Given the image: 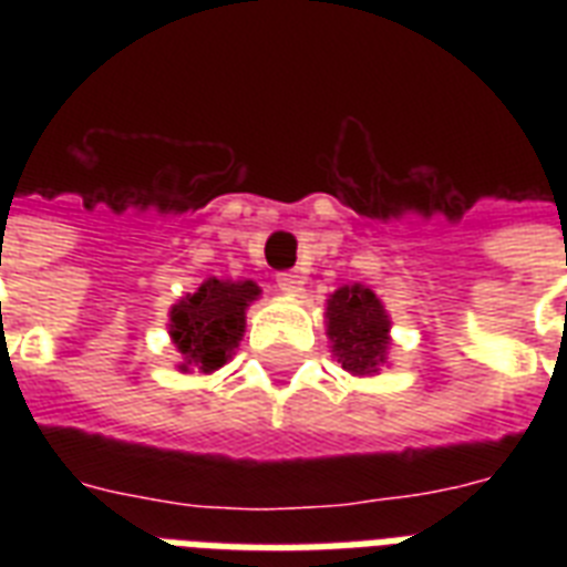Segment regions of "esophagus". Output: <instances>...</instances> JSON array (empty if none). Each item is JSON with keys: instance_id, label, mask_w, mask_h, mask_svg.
<instances>
[{"instance_id": "34e87169", "label": "esophagus", "mask_w": 567, "mask_h": 567, "mask_svg": "<svg viewBox=\"0 0 567 567\" xmlns=\"http://www.w3.org/2000/svg\"><path fill=\"white\" fill-rule=\"evenodd\" d=\"M276 285L285 293H300L302 285H306V276L297 274V270H282V274H276Z\"/></svg>"}]
</instances>
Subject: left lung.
<instances>
[{"label": "left lung", "mask_w": 567, "mask_h": 567, "mask_svg": "<svg viewBox=\"0 0 567 567\" xmlns=\"http://www.w3.org/2000/svg\"><path fill=\"white\" fill-rule=\"evenodd\" d=\"M391 320L377 293L364 285H344L327 300V336L332 355L353 377H371L388 359Z\"/></svg>", "instance_id": "1"}]
</instances>
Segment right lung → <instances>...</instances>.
Wrapping results in <instances>:
<instances>
[{
    "mask_svg": "<svg viewBox=\"0 0 567 567\" xmlns=\"http://www.w3.org/2000/svg\"><path fill=\"white\" fill-rule=\"evenodd\" d=\"M258 285L208 279L171 309V338L185 362L182 371L214 373L229 362L247 327V306L258 300Z\"/></svg>",
    "mask_w": 567,
    "mask_h": 567,
    "instance_id": "obj_1",
    "label": "right lung"
}]
</instances>
